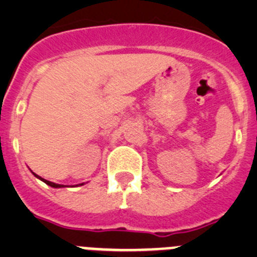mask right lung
<instances>
[{
    "mask_svg": "<svg viewBox=\"0 0 257 257\" xmlns=\"http://www.w3.org/2000/svg\"><path fill=\"white\" fill-rule=\"evenodd\" d=\"M33 175H35L36 178H38V179H40V180H42V181H44V183H46L47 185H50V187H52V188H63V187H64V185H60V184H55V183H52V181L46 180V179H42V178H41V176H38L37 174H35V172H33ZM81 185H82V184H81Z\"/></svg>",
    "mask_w": 257,
    "mask_h": 257,
    "instance_id": "right-lung-1",
    "label": "right lung"
}]
</instances>
